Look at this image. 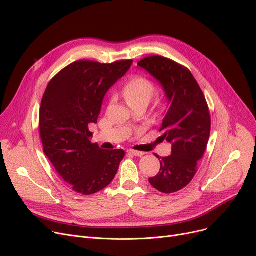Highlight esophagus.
<instances>
[{
    "mask_svg": "<svg viewBox=\"0 0 256 256\" xmlns=\"http://www.w3.org/2000/svg\"><path fill=\"white\" fill-rule=\"evenodd\" d=\"M127 152L130 154H134V156H138V157H141V156H143V154H144V152H138V150H128Z\"/></svg>",
    "mask_w": 256,
    "mask_h": 256,
    "instance_id": "obj_1",
    "label": "esophagus"
}]
</instances>
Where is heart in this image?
<instances>
[{"instance_id": "1", "label": "heart", "mask_w": 256, "mask_h": 256, "mask_svg": "<svg viewBox=\"0 0 256 256\" xmlns=\"http://www.w3.org/2000/svg\"><path fill=\"white\" fill-rule=\"evenodd\" d=\"M156 90L157 88L152 81L144 76H136L124 85L122 95L129 106H147L156 94Z\"/></svg>"}]
</instances>
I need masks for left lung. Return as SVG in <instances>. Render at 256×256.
<instances>
[{"label":"left lung","instance_id":"left-lung-1","mask_svg":"<svg viewBox=\"0 0 256 256\" xmlns=\"http://www.w3.org/2000/svg\"><path fill=\"white\" fill-rule=\"evenodd\" d=\"M138 65L160 82L170 106L160 138L172 144V154H156L160 171L148 180L162 193H174L184 189L198 172L210 134V113L202 90L187 67L160 56H147Z\"/></svg>","mask_w":256,"mask_h":256}]
</instances>
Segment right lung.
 <instances>
[{"label":"right lung","mask_w":256,"mask_h":256,"mask_svg":"<svg viewBox=\"0 0 256 256\" xmlns=\"http://www.w3.org/2000/svg\"><path fill=\"white\" fill-rule=\"evenodd\" d=\"M132 60L102 64L81 60L53 76L40 109L44 152L58 174L83 196L102 190L118 173L122 150H106L92 143L90 124H96L106 92L125 74Z\"/></svg>","instance_id":"obj_1"}]
</instances>
